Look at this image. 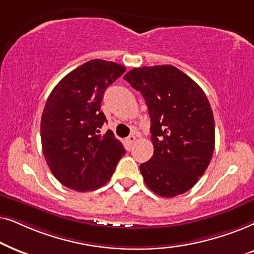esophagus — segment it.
<instances>
[{
    "instance_id": "1",
    "label": "esophagus",
    "mask_w": 254,
    "mask_h": 254,
    "mask_svg": "<svg viewBox=\"0 0 254 254\" xmlns=\"http://www.w3.org/2000/svg\"><path fill=\"white\" fill-rule=\"evenodd\" d=\"M136 139H137V138H136V136H134V134H130V136L127 138V140H125V141H127V146L131 147L134 143H136Z\"/></svg>"
}]
</instances>
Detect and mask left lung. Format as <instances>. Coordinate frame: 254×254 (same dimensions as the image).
Segmentation results:
<instances>
[{"label":"left lung","instance_id":"1","mask_svg":"<svg viewBox=\"0 0 254 254\" xmlns=\"http://www.w3.org/2000/svg\"><path fill=\"white\" fill-rule=\"evenodd\" d=\"M141 93L151 118L154 153L140 165L145 184L162 197L188 191L210 164L215 121L201 87L172 65L138 67L125 74Z\"/></svg>","mask_w":254,"mask_h":254}]
</instances>
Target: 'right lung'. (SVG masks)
Segmentation results:
<instances>
[{
  "mask_svg": "<svg viewBox=\"0 0 254 254\" xmlns=\"http://www.w3.org/2000/svg\"><path fill=\"white\" fill-rule=\"evenodd\" d=\"M125 72L120 64L94 59L53 88L40 122L44 157L60 184L76 191L95 190L110 180L125 148L113 131L99 134L106 116L103 94Z\"/></svg>",
  "mask_w": 254,
  "mask_h": 254,
  "instance_id": "1",
  "label": "right lung"
}]
</instances>
